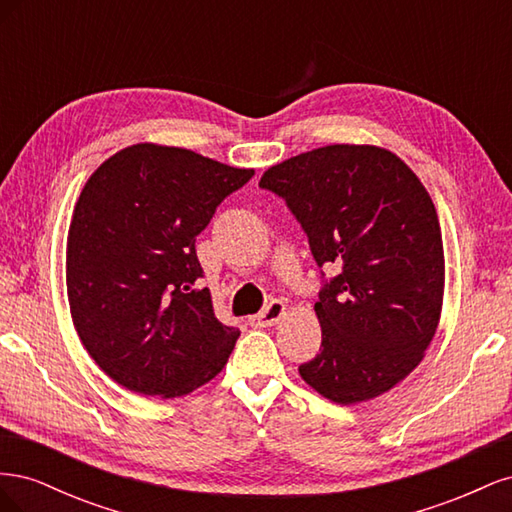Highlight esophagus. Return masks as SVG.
I'll list each match as a JSON object with an SVG mask.
<instances>
[{"mask_svg": "<svg viewBox=\"0 0 512 512\" xmlns=\"http://www.w3.org/2000/svg\"><path fill=\"white\" fill-rule=\"evenodd\" d=\"M284 312H286V303L280 301V299H273L265 305V309H262L260 314L250 318V324H252V327H258V329L260 327H273V324L284 316Z\"/></svg>", "mask_w": 512, "mask_h": 512, "instance_id": "obj_1", "label": "esophagus"}]
</instances>
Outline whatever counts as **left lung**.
Returning <instances> with one entry per match:
<instances>
[{
  "mask_svg": "<svg viewBox=\"0 0 512 512\" xmlns=\"http://www.w3.org/2000/svg\"><path fill=\"white\" fill-rule=\"evenodd\" d=\"M260 188L284 200L322 273V344L301 378L337 404L393 389L421 363L442 309V232L423 183L391 151L329 145L271 166ZM324 264L340 275L324 278Z\"/></svg>",
  "mask_w": 512,
  "mask_h": 512,
  "instance_id": "1",
  "label": "left lung"
}]
</instances>
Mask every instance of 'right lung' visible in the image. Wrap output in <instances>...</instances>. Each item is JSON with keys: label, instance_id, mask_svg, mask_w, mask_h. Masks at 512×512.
Listing matches in <instances>:
<instances>
[{"label": "right lung", "instance_id": "1", "mask_svg": "<svg viewBox=\"0 0 512 512\" xmlns=\"http://www.w3.org/2000/svg\"><path fill=\"white\" fill-rule=\"evenodd\" d=\"M254 177L194 151L132 145L89 177L68 230L74 329L108 378L179 397L215 378L241 331L220 322L196 237Z\"/></svg>", "mask_w": 512, "mask_h": 512}]
</instances>
